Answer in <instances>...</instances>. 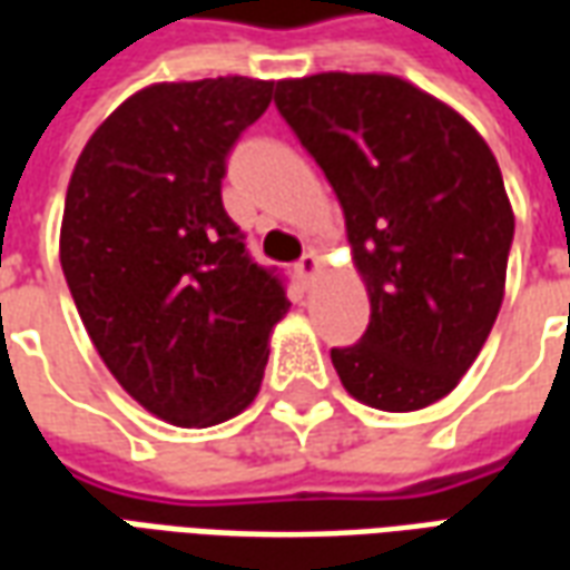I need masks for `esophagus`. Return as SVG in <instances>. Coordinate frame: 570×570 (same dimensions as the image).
Instances as JSON below:
<instances>
[{"label": "esophagus", "instance_id": "34e87169", "mask_svg": "<svg viewBox=\"0 0 570 570\" xmlns=\"http://www.w3.org/2000/svg\"><path fill=\"white\" fill-rule=\"evenodd\" d=\"M317 268H321V256L314 253V249H308V253H302V259L296 262V274L302 284H308L311 277L317 274Z\"/></svg>", "mask_w": 570, "mask_h": 570}]
</instances>
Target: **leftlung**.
I'll use <instances>...</instances> for the list:
<instances>
[{
	"instance_id": "8db88e82",
	"label": "left lung",
	"mask_w": 570,
	"mask_h": 570,
	"mask_svg": "<svg viewBox=\"0 0 570 570\" xmlns=\"http://www.w3.org/2000/svg\"><path fill=\"white\" fill-rule=\"evenodd\" d=\"M274 106L330 179L370 286L366 333L330 351L338 379L384 412L436 403L501 311L515 223L494 155L394 76L277 81Z\"/></svg>"
}]
</instances>
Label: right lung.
<instances>
[{
	"label": "right lung",
	"mask_w": 570,
	"mask_h": 570,
	"mask_svg": "<svg viewBox=\"0 0 570 570\" xmlns=\"http://www.w3.org/2000/svg\"><path fill=\"white\" fill-rule=\"evenodd\" d=\"M272 81L151 85L97 128L72 170L60 265L97 354L151 415L207 428L253 403L286 277L223 207L225 161Z\"/></svg>",
	"instance_id": "right-lung-1"
}]
</instances>
